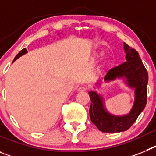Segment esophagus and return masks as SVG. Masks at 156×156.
Returning a JSON list of instances; mask_svg holds the SVG:
<instances>
[{"instance_id": "1", "label": "esophagus", "mask_w": 156, "mask_h": 156, "mask_svg": "<svg viewBox=\"0 0 156 156\" xmlns=\"http://www.w3.org/2000/svg\"><path fill=\"white\" fill-rule=\"evenodd\" d=\"M87 89V88L86 87H78V89H77V91L78 92L86 91Z\"/></svg>"}]
</instances>
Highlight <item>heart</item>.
I'll list each match as a JSON object with an SVG mask.
<instances>
[{"instance_id": "b5f03b06", "label": "heart", "mask_w": 156, "mask_h": 156, "mask_svg": "<svg viewBox=\"0 0 156 156\" xmlns=\"http://www.w3.org/2000/svg\"><path fill=\"white\" fill-rule=\"evenodd\" d=\"M99 58H100V56H96V57H95V60H97V59H98Z\"/></svg>"}]
</instances>
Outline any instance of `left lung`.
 <instances>
[{"label":"left lung","instance_id":"left-lung-1","mask_svg":"<svg viewBox=\"0 0 156 156\" xmlns=\"http://www.w3.org/2000/svg\"><path fill=\"white\" fill-rule=\"evenodd\" d=\"M123 48L126 54V62L110 69L103 80L110 83L115 80H121L128 88L133 90V105L127 114L114 115L106 108L103 95L97 91L89 92L91 101L89 111L90 120L101 132L119 133L128 129L144 110L147 102L148 72L137 51L129 48L125 43ZM102 83L101 79H99L95 85L99 87Z\"/></svg>","mask_w":156,"mask_h":156}]
</instances>
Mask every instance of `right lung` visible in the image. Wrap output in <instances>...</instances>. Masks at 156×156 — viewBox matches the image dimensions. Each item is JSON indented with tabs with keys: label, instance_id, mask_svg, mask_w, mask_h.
<instances>
[{
	"label": "right lung",
	"instance_id": "obj_1",
	"mask_svg": "<svg viewBox=\"0 0 156 156\" xmlns=\"http://www.w3.org/2000/svg\"><path fill=\"white\" fill-rule=\"evenodd\" d=\"M58 35H59V34H58ZM27 52H28V51H27V49H26V48H23V50H22L21 51L19 52V53L16 56V58H14V61H13V62H15V61H16V60H17V59L19 58H20V57H21V56L24 55L25 54H27Z\"/></svg>",
	"mask_w": 156,
	"mask_h": 156
}]
</instances>
